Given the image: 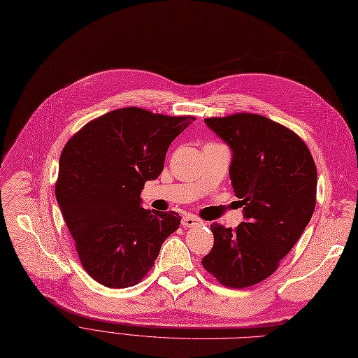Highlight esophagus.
<instances>
[{
  "instance_id": "34e87169",
  "label": "esophagus",
  "mask_w": 358,
  "mask_h": 358,
  "mask_svg": "<svg viewBox=\"0 0 358 358\" xmlns=\"http://www.w3.org/2000/svg\"><path fill=\"white\" fill-rule=\"evenodd\" d=\"M199 223H201V220L195 215H191V214H186L182 218V226L183 227H194V226H198Z\"/></svg>"
}]
</instances>
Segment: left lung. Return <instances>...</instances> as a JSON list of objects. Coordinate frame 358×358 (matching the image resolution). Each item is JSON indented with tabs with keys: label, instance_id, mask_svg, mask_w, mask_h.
I'll use <instances>...</instances> for the list:
<instances>
[{
	"label": "left lung",
	"instance_id": "left-lung-1",
	"mask_svg": "<svg viewBox=\"0 0 358 358\" xmlns=\"http://www.w3.org/2000/svg\"><path fill=\"white\" fill-rule=\"evenodd\" d=\"M231 150L229 175L245 221L211 224L214 246L202 266L221 284L245 288L268 278L313 215L317 172L310 151L288 128L253 113L203 119Z\"/></svg>",
	"mask_w": 358,
	"mask_h": 358
}]
</instances>
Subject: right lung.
<instances>
[{
	"instance_id": "right-lung-1",
	"label": "right lung",
	"mask_w": 358,
	"mask_h": 358,
	"mask_svg": "<svg viewBox=\"0 0 358 358\" xmlns=\"http://www.w3.org/2000/svg\"><path fill=\"white\" fill-rule=\"evenodd\" d=\"M195 117L140 108L112 110L81 128L61 152L55 195L81 265L109 288L138 284L180 215L141 207L169 145Z\"/></svg>"
}]
</instances>
